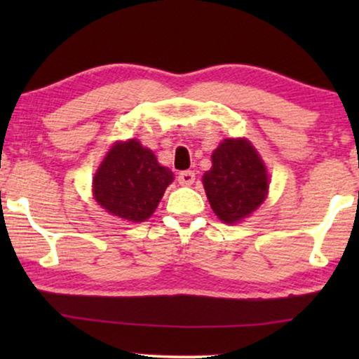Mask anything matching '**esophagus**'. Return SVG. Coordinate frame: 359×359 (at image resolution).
<instances>
[{"instance_id":"esophagus-1","label":"esophagus","mask_w":359,"mask_h":359,"mask_svg":"<svg viewBox=\"0 0 359 359\" xmlns=\"http://www.w3.org/2000/svg\"><path fill=\"white\" fill-rule=\"evenodd\" d=\"M194 180H196L194 171H181V173L178 175L180 184H183V186H191L194 183Z\"/></svg>"}]
</instances>
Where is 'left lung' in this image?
<instances>
[{"instance_id":"left-lung-1","label":"left lung","mask_w":359,"mask_h":359,"mask_svg":"<svg viewBox=\"0 0 359 359\" xmlns=\"http://www.w3.org/2000/svg\"><path fill=\"white\" fill-rule=\"evenodd\" d=\"M209 204L225 224L253 214L269 189L266 166L247 139H225L212 151V166L203 176Z\"/></svg>"}]
</instances>
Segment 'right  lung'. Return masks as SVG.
<instances>
[{"instance_id": "right-lung-1", "label": "right lung", "mask_w": 359, "mask_h": 359, "mask_svg": "<svg viewBox=\"0 0 359 359\" xmlns=\"http://www.w3.org/2000/svg\"><path fill=\"white\" fill-rule=\"evenodd\" d=\"M173 173L139 140L116 142L93 178V196L107 212L144 222L155 212Z\"/></svg>"}]
</instances>
